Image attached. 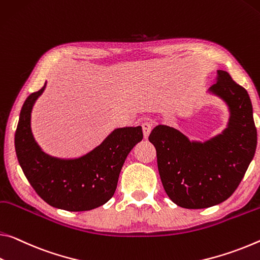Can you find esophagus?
Returning <instances> with one entry per match:
<instances>
[{
  "mask_svg": "<svg viewBox=\"0 0 260 260\" xmlns=\"http://www.w3.org/2000/svg\"><path fill=\"white\" fill-rule=\"evenodd\" d=\"M152 127H154L152 121H145L142 123V131H143V137H145V139L149 137L150 132L152 131Z\"/></svg>",
  "mask_w": 260,
  "mask_h": 260,
  "instance_id": "1",
  "label": "esophagus"
}]
</instances>
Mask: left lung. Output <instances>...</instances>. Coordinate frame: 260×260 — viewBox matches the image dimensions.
Returning a JSON list of instances; mask_svg holds the SVG:
<instances>
[{
	"label": "left lung",
	"instance_id": "8db88e82",
	"mask_svg": "<svg viewBox=\"0 0 260 260\" xmlns=\"http://www.w3.org/2000/svg\"><path fill=\"white\" fill-rule=\"evenodd\" d=\"M211 91L228 103L232 117L224 133L205 143L191 142L172 127L156 126L149 141L156 148L160 180L169 198L184 208L223 203L242 182L257 148V128L248 91L224 71Z\"/></svg>",
	"mask_w": 260,
	"mask_h": 260
}]
</instances>
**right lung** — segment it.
Wrapping results in <instances>:
<instances>
[{"mask_svg": "<svg viewBox=\"0 0 260 260\" xmlns=\"http://www.w3.org/2000/svg\"><path fill=\"white\" fill-rule=\"evenodd\" d=\"M45 85L24 102L15 133V149L28 183L41 199L55 208L83 212L113 197L123 162L143 138L142 127L115 129L101 146L77 159L51 157L40 150L31 133L35 102Z\"/></svg>", "mask_w": 260, "mask_h": 260, "instance_id": "1", "label": "right lung"}]
</instances>
